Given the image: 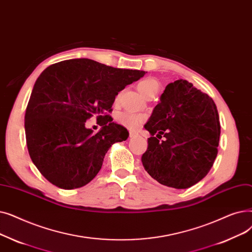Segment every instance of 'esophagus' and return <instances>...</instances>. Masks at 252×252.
Returning <instances> with one entry per match:
<instances>
[{"label": "esophagus", "instance_id": "esophagus-1", "mask_svg": "<svg viewBox=\"0 0 252 252\" xmlns=\"http://www.w3.org/2000/svg\"><path fill=\"white\" fill-rule=\"evenodd\" d=\"M138 134L136 133V132H133V131H130V132H129V136L130 137H136Z\"/></svg>", "mask_w": 252, "mask_h": 252}]
</instances>
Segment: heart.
Returning a JSON list of instances; mask_svg holds the SVG:
<instances>
[{
	"label": "heart",
	"mask_w": 252,
	"mask_h": 252,
	"mask_svg": "<svg viewBox=\"0 0 252 252\" xmlns=\"http://www.w3.org/2000/svg\"><path fill=\"white\" fill-rule=\"evenodd\" d=\"M158 82L154 79H145L138 83L137 89L143 97H148L153 92L158 91ZM143 118L134 114H121L118 117V121L120 124L127 127L128 129H136L139 124L142 122Z\"/></svg>",
	"instance_id": "heart-1"
}]
</instances>
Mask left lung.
<instances>
[{
    "instance_id": "obj_1",
    "label": "left lung",
    "mask_w": 252,
    "mask_h": 252,
    "mask_svg": "<svg viewBox=\"0 0 252 252\" xmlns=\"http://www.w3.org/2000/svg\"><path fill=\"white\" fill-rule=\"evenodd\" d=\"M145 128L152 136L141 162L159 184L188 189L207 175L220 135L217 105L208 94L186 80L169 83Z\"/></svg>"
}]
</instances>
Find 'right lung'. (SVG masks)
Returning a JSON list of instances; mask_svg holds the SVG:
<instances>
[{"mask_svg":"<svg viewBox=\"0 0 252 252\" xmlns=\"http://www.w3.org/2000/svg\"><path fill=\"white\" fill-rule=\"evenodd\" d=\"M145 74L88 58L68 59L43 71L32 91L25 128L31 159L47 181L73 189L96 176L113 143L129 136L107 114L118 93ZM92 115L102 121L97 134L85 125Z\"/></svg>","mask_w":252,"mask_h":252,"instance_id":"add662e5","label":"right lung"}]
</instances>
